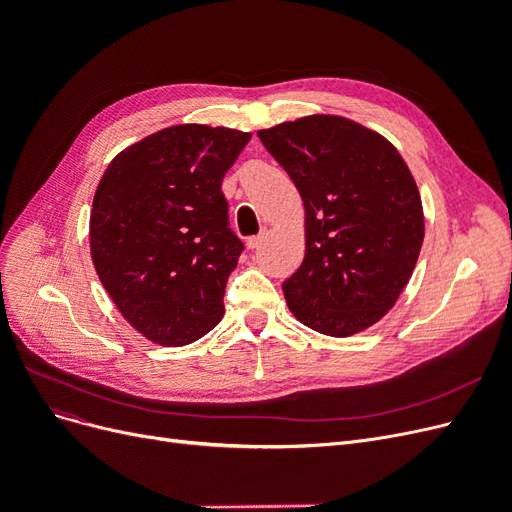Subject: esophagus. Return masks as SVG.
Wrapping results in <instances>:
<instances>
[{
  "label": "esophagus",
  "mask_w": 512,
  "mask_h": 512,
  "mask_svg": "<svg viewBox=\"0 0 512 512\" xmlns=\"http://www.w3.org/2000/svg\"><path fill=\"white\" fill-rule=\"evenodd\" d=\"M265 241H267V232H260V235L247 239V247H250V250H258V247Z\"/></svg>",
  "instance_id": "obj_1"
}]
</instances>
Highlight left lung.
I'll return each mask as SVG.
<instances>
[{
	"label": "left lung",
	"instance_id": "1",
	"mask_svg": "<svg viewBox=\"0 0 512 512\" xmlns=\"http://www.w3.org/2000/svg\"><path fill=\"white\" fill-rule=\"evenodd\" d=\"M305 205V256L282 284L305 327L348 337L395 305L423 245V207L397 149L359 123L312 115L260 130Z\"/></svg>",
	"mask_w": 512,
	"mask_h": 512
}]
</instances>
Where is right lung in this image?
<instances>
[{
  "label": "right lung",
  "mask_w": 512,
  "mask_h": 512,
  "mask_svg": "<svg viewBox=\"0 0 512 512\" xmlns=\"http://www.w3.org/2000/svg\"><path fill=\"white\" fill-rule=\"evenodd\" d=\"M250 138L185 123L106 168L89 220L91 258L119 312L151 342L192 344L224 316L245 245L230 228L222 179Z\"/></svg>",
  "instance_id": "1"
}]
</instances>
